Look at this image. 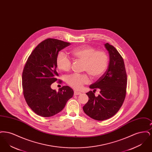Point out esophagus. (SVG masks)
Returning a JSON list of instances; mask_svg holds the SVG:
<instances>
[{
  "label": "esophagus",
  "instance_id": "obj_1",
  "mask_svg": "<svg viewBox=\"0 0 152 152\" xmlns=\"http://www.w3.org/2000/svg\"><path fill=\"white\" fill-rule=\"evenodd\" d=\"M81 92H80L79 91H74V94L75 95H79V94H81Z\"/></svg>",
  "mask_w": 152,
  "mask_h": 152
}]
</instances>
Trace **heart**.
<instances>
[{"instance_id":"1","label":"heart","mask_w":152,"mask_h":152,"mask_svg":"<svg viewBox=\"0 0 152 152\" xmlns=\"http://www.w3.org/2000/svg\"><path fill=\"white\" fill-rule=\"evenodd\" d=\"M75 59L83 62V70L87 72L94 79L100 78L105 72L109 58L107 54L103 51H96L90 45H83L75 48L70 51ZM58 68L64 72H68L71 68V61L63 53L58 54L56 58ZM66 83L75 89H80L84 84L89 82L86 74H73L66 77Z\"/></svg>"}]
</instances>
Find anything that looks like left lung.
Returning <instances> with one entry per match:
<instances>
[{
	"label": "left lung",
	"mask_w": 152,
	"mask_h": 152,
	"mask_svg": "<svg viewBox=\"0 0 152 152\" xmlns=\"http://www.w3.org/2000/svg\"><path fill=\"white\" fill-rule=\"evenodd\" d=\"M108 51L109 63L105 72L89 88L86 94L88 101L83 107L87 115L98 121L107 120L114 116L121 107L125 98L127 76L123 58L116 48L107 43L104 44ZM97 88L100 94L96 96Z\"/></svg>",
	"instance_id": "1"
}]
</instances>
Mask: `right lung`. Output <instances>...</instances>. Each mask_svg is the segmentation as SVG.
Segmentation results:
<instances>
[{
    "instance_id": "1",
    "label": "right lung",
    "mask_w": 152,
    "mask_h": 152,
    "mask_svg": "<svg viewBox=\"0 0 152 152\" xmlns=\"http://www.w3.org/2000/svg\"><path fill=\"white\" fill-rule=\"evenodd\" d=\"M70 45L47 39L37 45L27 59L22 73L23 94L28 105L37 115L48 117L56 115L72 97L73 91L68 86H63L58 92L51 87L58 76V53Z\"/></svg>"
}]
</instances>
